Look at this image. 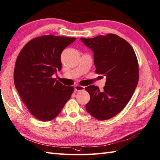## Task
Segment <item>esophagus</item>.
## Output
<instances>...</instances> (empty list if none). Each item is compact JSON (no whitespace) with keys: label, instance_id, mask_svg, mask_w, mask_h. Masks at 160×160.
Returning a JSON list of instances; mask_svg holds the SVG:
<instances>
[{"label":"esophagus","instance_id":"34e87169","mask_svg":"<svg viewBox=\"0 0 160 160\" xmlns=\"http://www.w3.org/2000/svg\"><path fill=\"white\" fill-rule=\"evenodd\" d=\"M84 90V87L80 86V85H76L75 86V91H81Z\"/></svg>","mask_w":160,"mask_h":160}]
</instances>
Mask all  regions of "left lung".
<instances>
[{"label":"left lung","mask_w":160,"mask_h":160,"mask_svg":"<svg viewBox=\"0 0 160 160\" xmlns=\"http://www.w3.org/2000/svg\"><path fill=\"white\" fill-rule=\"evenodd\" d=\"M80 39L93 52L96 73L106 77L103 91L95 85L85 88L91 97L87 111L98 120L109 119L128 104L138 84L136 55L127 41L114 34Z\"/></svg>","instance_id":"1"}]
</instances>
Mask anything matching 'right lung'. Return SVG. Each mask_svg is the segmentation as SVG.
I'll use <instances>...</instances> for the list:
<instances>
[{"label":"right lung","mask_w":160,"mask_h":160,"mask_svg":"<svg viewBox=\"0 0 160 160\" xmlns=\"http://www.w3.org/2000/svg\"><path fill=\"white\" fill-rule=\"evenodd\" d=\"M74 38L52 35L38 37L26 44L18 54L14 84L28 111L42 121H50L61 112L73 92L52 76L62 68V50Z\"/></svg>","instance_id":"1"}]
</instances>
